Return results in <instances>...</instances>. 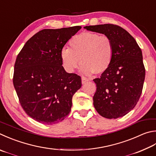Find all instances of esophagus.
Listing matches in <instances>:
<instances>
[{
  "instance_id": "esophagus-1",
  "label": "esophagus",
  "mask_w": 156,
  "mask_h": 156,
  "mask_svg": "<svg viewBox=\"0 0 156 156\" xmlns=\"http://www.w3.org/2000/svg\"><path fill=\"white\" fill-rule=\"evenodd\" d=\"M88 81H89V79H88L87 78H84V77L82 78V83H83V84L86 83L87 82H88Z\"/></svg>"
}]
</instances>
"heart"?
<instances>
[{
	"instance_id": "1",
	"label": "heart",
	"mask_w": 156,
	"mask_h": 156,
	"mask_svg": "<svg viewBox=\"0 0 156 156\" xmlns=\"http://www.w3.org/2000/svg\"><path fill=\"white\" fill-rule=\"evenodd\" d=\"M69 48L61 50L62 66L72 73L82 64L80 72L84 75L106 72L114 57V46L108 36L97 33L84 32L70 39Z\"/></svg>"
}]
</instances>
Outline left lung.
Masks as SVG:
<instances>
[{"mask_svg":"<svg viewBox=\"0 0 156 156\" xmlns=\"http://www.w3.org/2000/svg\"><path fill=\"white\" fill-rule=\"evenodd\" d=\"M108 36L114 46V57L106 72L93 80L97 89L93 105L103 117L125 116L139 100L145 77L142 51L134 38L123 28L105 24L84 27Z\"/></svg>","mask_w":156,"mask_h":156,"instance_id":"obj_1","label":"left lung"}]
</instances>
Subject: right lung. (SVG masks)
<instances>
[{
	"label": "right lung",
	"mask_w": 156,
	"mask_h": 156,
	"mask_svg": "<svg viewBox=\"0 0 156 156\" xmlns=\"http://www.w3.org/2000/svg\"><path fill=\"white\" fill-rule=\"evenodd\" d=\"M80 26L44 29L29 39L17 56L13 86L22 108L38 122L52 125L71 111L81 78L62 66L60 53Z\"/></svg>",
	"instance_id": "add662e5"
}]
</instances>
